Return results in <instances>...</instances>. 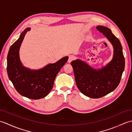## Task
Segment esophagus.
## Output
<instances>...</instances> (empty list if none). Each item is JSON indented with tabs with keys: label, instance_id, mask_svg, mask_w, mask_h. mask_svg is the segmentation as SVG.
<instances>
[{
	"label": "esophagus",
	"instance_id": "34e87169",
	"mask_svg": "<svg viewBox=\"0 0 132 132\" xmlns=\"http://www.w3.org/2000/svg\"><path fill=\"white\" fill-rule=\"evenodd\" d=\"M74 60V56L72 55H69L68 62L69 63H70L71 62L72 60Z\"/></svg>",
	"mask_w": 132,
	"mask_h": 132
}]
</instances>
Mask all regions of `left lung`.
Listing matches in <instances>:
<instances>
[{"label": "left lung", "mask_w": 132, "mask_h": 132, "mask_svg": "<svg viewBox=\"0 0 132 132\" xmlns=\"http://www.w3.org/2000/svg\"><path fill=\"white\" fill-rule=\"evenodd\" d=\"M96 28L112 45V60L98 69L92 68L79 59L71 62L78 89L86 96L95 99L105 96L116 88L125 68L122 47L119 39L107 27L98 26Z\"/></svg>", "instance_id": "left-lung-1"}]
</instances>
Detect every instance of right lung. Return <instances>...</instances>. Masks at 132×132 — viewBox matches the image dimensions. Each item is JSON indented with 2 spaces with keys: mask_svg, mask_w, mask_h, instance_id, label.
I'll return each instance as SVG.
<instances>
[{
  "mask_svg": "<svg viewBox=\"0 0 132 132\" xmlns=\"http://www.w3.org/2000/svg\"><path fill=\"white\" fill-rule=\"evenodd\" d=\"M30 30V28L25 29L10 47L7 55V74L21 95L31 99H40L46 96L51 91L56 76L69 57L66 56L57 62L49 63L38 70L23 66L20 58V48L26 33Z\"/></svg>",
  "mask_w": 132,
  "mask_h": 132,
  "instance_id": "1",
  "label": "right lung"
}]
</instances>
